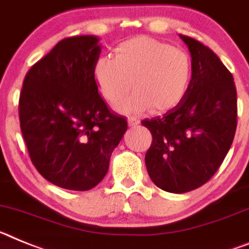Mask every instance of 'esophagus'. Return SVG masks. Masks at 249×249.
Masks as SVG:
<instances>
[{
	"label": "esophagus",
	"instance_id": "esophagus-1",
	"mask_svg": "<svg viewBox=\"0 0 249 249\" xmlns=\"http://www.w3.org/2000/svg\"><path fill=\"white\" fill-rule=\"evenodd\" d=\"M127 123H129V126H131V127H135L140 124L139 120L135 118H129L127 119Z\"/></svg>",
	"mask_w": 249,
	"mask_h": 249
}]
</instances>
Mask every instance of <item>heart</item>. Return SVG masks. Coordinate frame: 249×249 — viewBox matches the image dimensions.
Returning a JSON list of instances; mask_svg holds the SVG:
<instances>
[{"instance_id":"b5f03b06","label":"heart","mask_w":249,"mask_h":249,"mask_svg":"<svg viewBox=\"0 0 249 249\" xmlns=\"http://www.w3.org/2000/svg\"><path fill=\"white\" fill-rule=\"evenodd\" d=\"M92 75L100 96L111 105L133 86L135 92L120 101L116 109L137 115L151 109L166 112L178 107L189 91L193 66L184 51L139 36L119 45L114 59L99 57Z\"/></svg>"}]
</instances>
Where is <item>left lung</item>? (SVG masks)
<instances>
[{
  "instance_id": "obj_1",
  "label": "left lung",
  "mask_w": 249,
  "mask_h": 249,
  "mask_svg": "<svg viewBox=\"0 0 249 249\" xmlns=\"http://www.w3.org/2000/svg\"><path fill=\"white\" fill-rule=\"evenodd\" d=\"M188 46L193 79L183 103L163 116L142 120L153 135L145 154L149 177L169 193H187L213 177L237 127L232 73L208 46L179 35Z\"/></svg>"
}]
</instances>
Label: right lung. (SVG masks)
<instances>
[{"label": "right lung", "instance_id": "add662e5", "mask_svg": "<svg viewBox=\"0 0 249 249\" xmlns=\"http://www.w3.org/2000/svg\"><path fill=\"white\" fill-rule=\"evenodd\" d=\"M99 42L92 35L64 38L30 69L22 84L20 125L32 163L65 189L98 185L127 129L95 84Z\"/></svg>", "mask_w": 249, "mask_h": 249}]
</instances>
